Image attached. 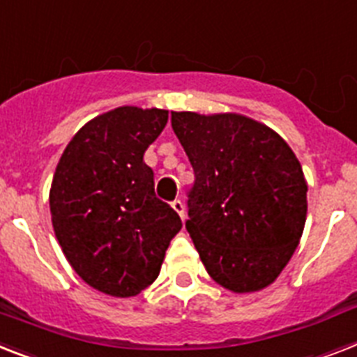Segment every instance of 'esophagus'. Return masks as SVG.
I'll return each instance as SVG.
<instances>
[{
  "instance_id": "34e87169",
  "label": "esophagus",
  "mask_w": 357,
  "mask_h": 357,
  "mask_svg": "<svg viewBox=\"0 0 357 357\" xmlns=\"http://www.w3.org/2000/svg\"><path fill=\"white\" fill-rule=\"evenodd\" d=\"M172 208L179 214V216H181V220H185V205H183V202H181V199H174Z\"/></svg>"
}]
</instances>
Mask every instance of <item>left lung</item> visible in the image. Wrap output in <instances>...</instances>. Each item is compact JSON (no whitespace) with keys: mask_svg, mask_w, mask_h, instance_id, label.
I'll list each match as a JSON object with an SVG mask.
<instances>
[{"mask_svg":"<svg viewBox=\"0 0 357 357\" xmlns=\"http://www.w3.org/2000/svg\"><path fill=\"white\" fill-rule=\"evenodd\" d=\"M194 169L187 227L207 273L234 294L280 275L306 222V179L279 133L238 113L172 112Z\"/></svg>","mask_w":357,"mask_h":357,"instance_id":"1","label":"left lung"}]
</instances>
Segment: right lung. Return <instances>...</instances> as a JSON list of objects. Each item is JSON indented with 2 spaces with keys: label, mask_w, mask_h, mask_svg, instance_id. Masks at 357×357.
Returning <instances> with one entry per match:
<instances>
[{
  "label": "right lung",
  "mask_w": 357,
  "mask_h": 357,
  "mask_svg": "<svg viewBox=\"0 0 357 357\" xmlns=\"http://www.w3.org/2000/svg\"><path fill=\"white\" fill-rule=\"evenodd\" d=\"M169 121L167 109L121 106L75 133L53 176L49 205L58 244L91 288L133 297L158 279L178 213L153 192L143 161Z\"/></svg>",
  "instance_id": "add662e5"
}]
</instances>
